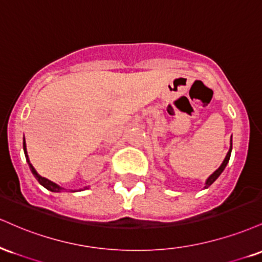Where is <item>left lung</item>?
Returning <instances> with one entry per match:
<instances>
[{
    "label": "left lung",
    "instance_id": "obj_1",
    "mask_svg": "<svg viewBox=\"0 0 262 262\" xmlns=\"http://www.w3.org/2000/svg\"><path fill=\"white\" fill-rule=\"evenodd\" d=\"M230 153H232V137H230V148H229V150H228V153H227L226 158H224V161H223L222 164H221V167L218 168L217 170L214 171L213 174H211L210 177H208V179L206 180V184H205V187H206V189H207L208 186H211L212 184H213L214 181H216V180L218 179V177H220V175L222 174V171L224 170V169H226L227 164H228V162H229V158H230Z\"/></svg>",
    "mask_w": 262,
    "mask_h": 262
}]
</instances>
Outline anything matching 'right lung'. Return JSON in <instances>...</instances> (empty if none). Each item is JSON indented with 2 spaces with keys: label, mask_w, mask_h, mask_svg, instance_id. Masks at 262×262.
Wrapping results in <instances>:
<instances>
[{
  "label": "right lung",
  "mask_w": 262,
  "mask_h": 262,
  "mask_svg": "<svg viewBox=\"0 0 262 262\" xmlns=\"http://www.w3.org/2000/svg\"><path fill=\"white\" fill-rule=\"evenodd\" d=\"M23 149H24V155H26V159H27L28 164H29V168H30V170H32V173H33L34 177H35V179L39 181V184H40V185H42V186L45 187V189L50 190V191H52V192H61V191H63V190H64L63 187H61L60 185H57L56 183H54V181H51V180L46 179V178L41 177V175H39V174H38V171L35 170V168L33 167V165H32V163H30V161H29V158H28V153H27V146H26V141H23ZM88 187H89V186H85L84 189H83V190L88 189Z\"/></svg>",
  "instance_id": "1"
}]
</instances>
